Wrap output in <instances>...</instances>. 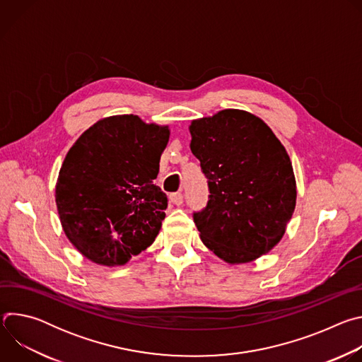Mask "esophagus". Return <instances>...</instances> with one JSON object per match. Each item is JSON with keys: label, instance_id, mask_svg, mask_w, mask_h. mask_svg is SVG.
<instances>
[{"label": "esophagus", "instance_id": "34e87169", "mask_svg": "<svg viewBox=\"0 0 362 362\" xmlns=\"http://www.w3.org/2000/svg\"><path fill=\"white\" fill-rule=\"evenodd\" d=\"M169 199H170L172 203H175V204H177V206L183 203V194H182V192L170 193V194H169Z\"/></svg>", "mask_w": 362, "mask_h": 362}]
</instances>
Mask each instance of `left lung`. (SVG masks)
<instances>
[{"label":"left lung","mask_w":362,"mask_h":362,"mask_svg":"<svg viewBox=\"0 0 362 362\" xmlns=\"http://www.w3.org/2000/svg\"><path fill=\"white\" fill-rule=\"evenodd\" d=\"M190 134L211 193L193 212L200 239L229 264L268 253L284 236L296 202L285 147L259 117L233 109L194 120Z\"/></svg>","instance_id":"left-lung-1"}]
</instances>
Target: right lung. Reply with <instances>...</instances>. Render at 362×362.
I'll list each match as a JSON object with an SVG mask.
<instances>
[{
    "instance_id": "right-lung-1",
    "label": "right lung",
    "mask_w": 362,
    "mask_h": 362,
    "mask_svg": "<svg viewBox=\"0 0 362 362\" xmlns=\"http://www.w3.org/2000/svg\"><path fill=\"white\" fill-rule=\"evenodd\" d=\"M169 129L123 115L97 122L69 150L56 202L63 229L87 259L124 265L158 236L168 197L153 183Z\"/></svg>"
}]
</instances>
